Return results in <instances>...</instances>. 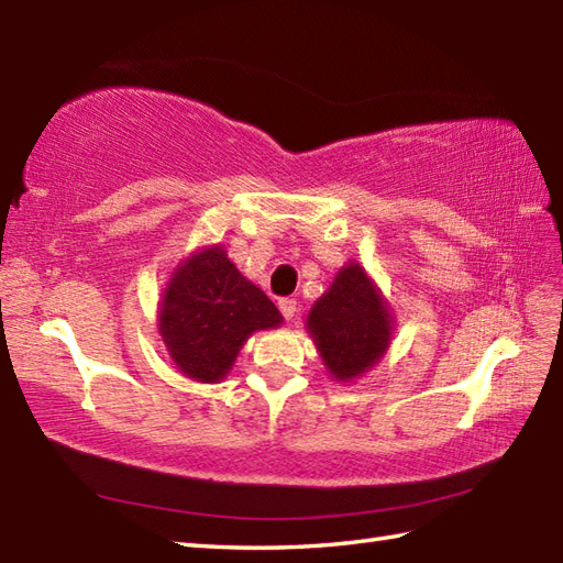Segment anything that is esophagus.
Here are the masks:
<instances>
[{
    "mask_svg": "<svg viewBox=\"0 0 563 563\" xmlns=\"http://www.w3.org/2000/svg\"><path fill=\"white\" fill-rule=\"evenodd\" d=\"M278 307H280V314L285 317V319H292L295 317V312H297V302L292 300V297H283V300L278 302Z\"/></svg>",
    "mask_w": 563,
    "mask_h": 563,
    "instance_id": "1",
    "label": "esophagus"
}]
</instances>
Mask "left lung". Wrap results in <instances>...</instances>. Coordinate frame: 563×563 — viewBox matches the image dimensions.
Returning <instances> with one entry per match:
<instances>
[{
	"mask_svg": "<svg viewBox=\"0 0 563 563\" xmlns=\"http://www.w3.org/2000/svg\"><path fill=\"white\" fill-rule=\"evenodd\" d=\"M321 361L336 379H353L387 351L391 319L367 273L351 263L307 317Z\"/></svg>",
	"mask_w": 563,
	"mask_h": 563,
	"instance_id": "left-lung-1",
	"label": "left lung"
}]
</instances>
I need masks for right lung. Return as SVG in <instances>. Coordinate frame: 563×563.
I'll list each match as a JSON object with an SVG mask.
<instances>
[{"instance_id": "right-lung-1", "label": "right lung", "mask_w": 563, "mask_h": 563, "mask_svg": "<svg viewBox=\"0 0 563 563\" xmlns=\"http://www.w3.org/2000/svg\"><path fill=\"white\" fill-rule=\"evenodd\" d=\"M280 319L263 290L214 246L176 271L164 295L159 331L181 373L198 382H218L251 333L278 327Z\"/></svg>"}]
</instances>
